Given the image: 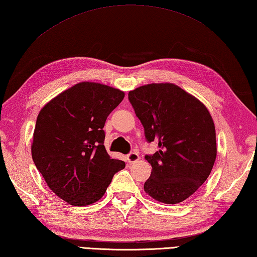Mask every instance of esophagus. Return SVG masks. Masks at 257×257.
I'll use <instances>...</instances> for the list:
<instances>
[{"label":"esophagus","mask_w":257,"mask_h":257,"mask_svg":"<svg viewBox=\"0 0 257 257\" xmlns=\"http://www.w3.org/2000/svg\"><path fill=\"white\" fill-rule=\"evenodd\" d=\"M127 160L129 163H135L139 160V154L137 152H132L127 155Z\"/></svg>","instance_id":"34e87169"}]
</instances>
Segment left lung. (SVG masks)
<instances>
[{
	"label": "left lung",
	"mask_w": 257,
	"mask_h": 257,
	"mask_svg": "<svg viewBox=\"0 0 257 257\" xmlns=\"http://www.w3.org/2000/svg\"><path fill=\"white\" fill-rule=\"evenodd\" d=\"M128 99L147 142L158 144L155 154L145 156L152 165L145 192L166 204L184 201L204 183L216 161V129L208 109L172 83L137 87Z\"/></svg>",
	"instance_id": "left-lung-1"
}]
</instances>
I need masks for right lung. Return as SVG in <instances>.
I'll list each match as a JSON object with an SVG mask.
<instances>
[{
    "mask_svg": "<svg viewBox=\"0 0 257 257\" xmlns=\"http://www.w3.org/2000/svg\"><path fill=\"white\" fill-rule=\"evenodd\" d=\"M124 93L82 82L58 94L37 118L32 160L53 192L76 207L100 200L124 162L104 147V123Z\"/></svg>",
    "mask_w": 257,
    "mask_h": 257,
    "instance_id": "add662e5",
    "label": "right lung"
}]
</instances>
